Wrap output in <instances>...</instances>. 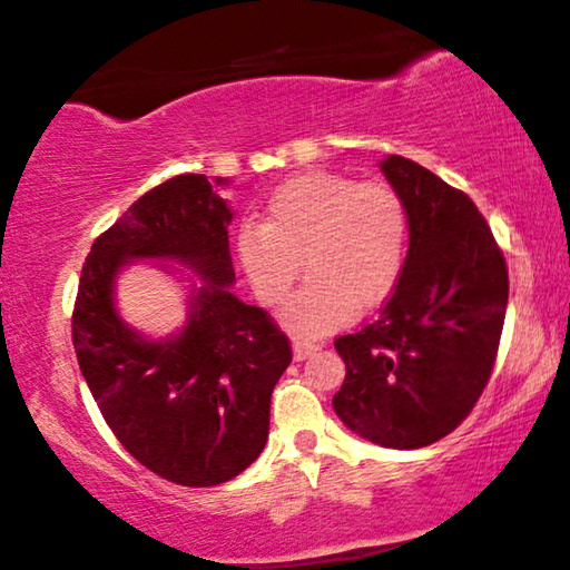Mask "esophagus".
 Masks as SVG:
<instances>
[{"mask_svg": "<svg viewBox=\"0 0 570 570\" xmlns=\"http://www.w3.org/2000/svg\"><path fill=\"white\" fill-rule=\"evenodd\" d=\"M292 351H294L296 362H304V358L315 354V351H320V343L307 341V338H294L292 341Z\"/></svg>", "mask_w": 570, "mask_h": 570, "instance_id": "obj_1", "label": "esophagus"}]
</instances>
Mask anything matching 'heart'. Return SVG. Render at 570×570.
Returning a JSON list of instances; mask_svg holds the SVG:
<instances>
[{"label": "heart", "mask_w": 570, "mask_h": 570, "mask_svg": "<svg viewBox=\"0 0 570 570\" xmlns=\"http://www.w3.org/2000/svg\"><path fill=\"white\" fill-rule=\"evenodd\" d=\"M411 219L390 183L312 170L271 194L261 227L237 237L239 266L255 296L284 304L304 268L309 282L284 309L296 335H323L376 307L395 288L407 255Z\"/></svg>", "instance_id": "heart-1"}]
</instances>
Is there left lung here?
Here are the masks:
<instances>
[{"label": "left lung", "mask_w": 570, "mask_h": 570, "mask_svg": "<svg viewBox=\"0 0 570 570\" xmlns=\"http://www.w3.org/2000/svg\"><path fill=\"white\" fill-rule=\"evenodd\" d=\"M380 167L403 196L411 243L380 317L335 341L346 380L333 407L366 442L419 449L452 434L491 380L509 271L462 190L397 155Z\"/></svg>", "instance_id": "obj_1"}]
</instances>
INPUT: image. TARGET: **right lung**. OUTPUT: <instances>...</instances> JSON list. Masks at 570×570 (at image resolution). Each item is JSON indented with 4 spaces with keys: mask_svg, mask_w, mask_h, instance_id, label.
Segmentation results:
<instances>
[{
    "mask_svg": "<svg viewBox=\"0 0 570 570\" xmlns=\"http://www.w3.org/2000/svg\"><path fill=\"white\" fill-rule=\"evenodd\" d=\"M227 180L178 175L151 188L87 255L71 315L77 362L118 442L178 485L237 478L268 442L271 392L292 346L266 312L232 294ZM194 269L187 325L167 340L134 332L115 307L131 262Z\"/></svg>",
    "mask_w": 570,
    "mask_h": 570,
    "instance_id": "obj_1",
    "label": "right lung"
}]
</instances>
